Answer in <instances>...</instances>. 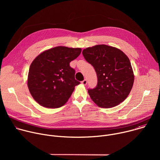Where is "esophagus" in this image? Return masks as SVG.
I'll list each match as a JSON object with an SVG mask.
<instances>
[{
    "label": "esophagus",
    "mask_w": 160,
    "mask_h": 160,
    "mask_svg": "<svg viewBox=\"0 0 160 160\" xmlns=\"http://www.w3.org/2000/svg\"><path fill=\"white\" fill-rule=\"evenodd\" d=\"M87 80H86V79L83 80L82 82V85H87Z\"/></svg>",
    "instance_id": "1"
}]
</instances>
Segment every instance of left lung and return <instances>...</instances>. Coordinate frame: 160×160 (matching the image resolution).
I'll use <instances>...</instances> for the list:
<instances>
[{"label":"left lung","instance_id":"1","mask_svg":"<svg viewBox=\"0 0 160 160\" xmlns=\"http://www.w3.org/2000/svg\"><path fill=\"white\" fill-rule=\"evenodd\" d=\"M82 54L93 66L98 77L97 86L88 90L92 100L103 108H112L123 102L130 94L134 81L131 63L126 54L104 44L87 48Z\"/></svg>","mask_w":160,"mask_h":160}]
</instances>
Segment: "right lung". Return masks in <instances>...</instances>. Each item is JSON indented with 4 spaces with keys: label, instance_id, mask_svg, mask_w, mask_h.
I'll return each instance as SVG.
<instances>
[{
    "label": "right lung",
    "instance_id": "obj_1",
    "mask_svg": "<svg viewBox=\"0 0 160 160\" xmlns=\"http://www.w3.org/2000/svg\"><path fill=\"white\" fill-rule=\"evenodd\" d=\"M81 51L80 48L58 46L42 52L33 61L28 72V87L39 104L56 108L68 101L75 87L80 84L70 63Z\"/></svg>",
    "mask_w": 160,
    "mask_h": 160
}]
</instances>
